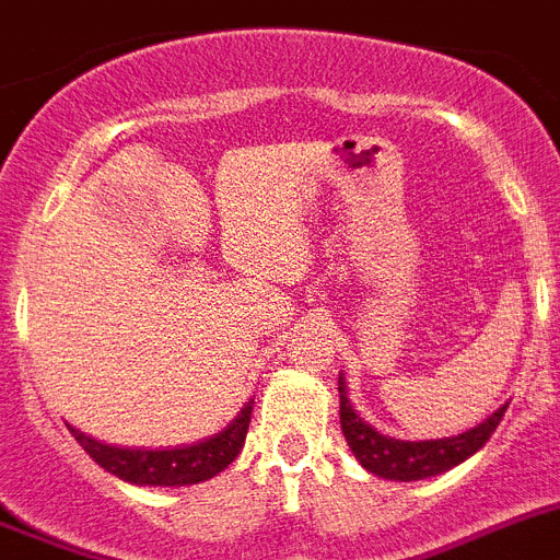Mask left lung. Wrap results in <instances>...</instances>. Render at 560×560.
<instances>
[{
    "label": "left lung",
    "instance_id": "obj_1",
    "mask_svg": "<svg viewBox=\"0 0 560 560\" xmlns=\"http://www.w3.org/2000/svg\"><path fill=\"white\" fill-rule=\"evenodd\" d=\"M504 410H508V405L495 410L493 417H487L485 422L476 424L472 430L458 433V436L402 442V439L382 436L380 430L362 422L360 413L353 410L351 399H348L346 382L339 376V424H342V436H346L357 462L368 472H376L382 479L419 481L462 465L465 458H470L472 453L485 447L487 439L493 436V430L499 428Z\"/></svg>",
    "mask_w": 560,
    "mask_h": 560
}]
</instances>
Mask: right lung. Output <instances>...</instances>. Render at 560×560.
<instances>
[{
	"label": "right lung",
	"instance_id": "1",
	"mask_svg": "<svg viewBox=\"0 0 560 560\" xmlns=\"http://www.w3.org/2000/svg\"><path fill=\"white\" fill-rule=\"evenodd\" d=\"M252 405L255 402H248L237 413V419L218 436L189 444V447H172V451H127V447L95 442L75 428H70V433L90 453L95 465H102L118 479L150 487L198 485V481H207L226 470L237 458L243 442H246L248 422H252Z\"/></svg>",
	"mask_w": 560,
	"mask_h": 560
}]
</instances>
